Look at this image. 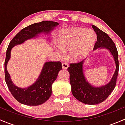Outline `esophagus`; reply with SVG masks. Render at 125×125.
<instances>
[{"instance_id":"obj_1","label":"esophagus","mask_w":125,"mask_h":125,"mask_svg":"<svg viewBox=\"0 0 125 125\" xmlns=\"http://www.w3.org/2000/svg\"><path fill=\"white\" fill-rule=\"evenodd\" d=\"M68 66H69L68 63H67L66 62L62 63V68L63 69H65V70H66V69H67L68 68Z\"/></svg>"}]
</instances>
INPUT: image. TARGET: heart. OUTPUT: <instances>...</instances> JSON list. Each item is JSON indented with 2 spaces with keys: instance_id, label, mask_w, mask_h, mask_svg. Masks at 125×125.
Masks as SVG:
<instances>
[{
  "instance_id": "b5f03b06",
  "label": "heart",
  "mask_w": 125,
  "mask_h": 125,
  "mask_svg": "<svg viewBox=\"0 0 125 125\" xmlns=\"http://www.w3.org/2000/svg\"><path fill=\"white\" fill-rule=\"evenodd\" d=\"M95 37V32L89 29L71 28L65 30L59 34L60 46L57 48V51L62 55L65 51L70 50V55L73 59H83L90 51Z\"/></svg>"
}]
</instances>
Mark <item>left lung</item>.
<instances>
[{
    "mask_svg": "<svg viewBox=\"0 0 125 125\" xmlns=\"http://www.w3.org/2000/svg\"><path fill=\"white\" fill-rule=\"evenodd\" d=\"M92 26L97 34V41L94 45V49L96 50L99 48L108 49L114 57L116 69L109 83L105 86L95 88L89 84L84 77L83 60L70 64V66L68 68V71L70 73V82L71 85L72 93L75 99L88 104H98L104 101L108 98L116 85L119 70L118 51L114 42L106 33L94 25Z\"/></svg>",
    "mask_w": 125,
    "mask_h": 125,
    "instance_id": "obj_1",
    "label": "left lung"
}]
</instances>
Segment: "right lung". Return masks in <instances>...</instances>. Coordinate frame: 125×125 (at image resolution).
<instances>
[{"label":"right lung","mask_w":125,"mask_h":125,"mask_svg":"<svg viewBox=\"0 0 125 125\" xmlns=\"http://www.w3.org/2000/svg\"><path fill=\"white\" fill-rule=\"evenodd\" d=\"M59 25L52 21H42L32 24L22 29L11 40L7 50L5 60V82L12 96L19 103L30 106H37L45 103L52 94L51 86L57 79L59 71L62 69L60 62H48L44 64L41 74L37 81L28 88L16 86L10 79L7 65L10 58L11 50L15 45L23 43L26 40L36 37L41 32L48 33Z\"/></svg>","instance_id":"add662e5"}]
</instances>
